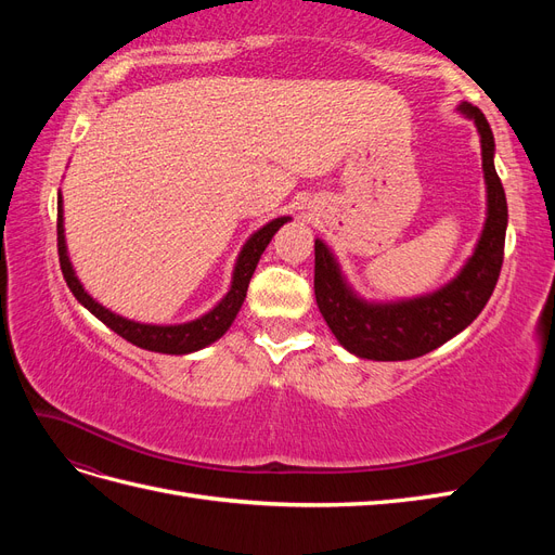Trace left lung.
<instances>
[{"label": "left lung", "mask_w": 555, "mask_h": 555, "mask_svg": "<svg viewBox=\"0 0 555 555\" xmlns=\"http://www.w3.org/2000/svg\"><path fill=\"white\" fill-rule=\"evenodd\" d=\"M481 133L483 176L489 184V217L473 259L444 289L391 306H367L345 284L338 263L314 241V296L319 312L345 349L361 359L408 361L438 349L477 319L495 289L505 259L507 198L493 166V131L483 113L461 104Z\"/></svg>", "instance_id": "obj_1"}]
</instances>
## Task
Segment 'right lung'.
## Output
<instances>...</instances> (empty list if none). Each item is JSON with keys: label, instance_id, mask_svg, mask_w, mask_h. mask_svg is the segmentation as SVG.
Segmentation results:
<instances>
[{"label": "right lung", "instance_id": "1", "mask_svg": "<svg viewBox=\"0 0 555 555\" xmlns=\"http://www.w3.org/2000/svg\"><path fill=\"white\" fill-rule=\"evenodd\" d=\"M287 220L289 217H278V220L259 229L255 236L245 243L241 257H238V263H236V271H233L231 289L222 298L220 306L201 319H196V322L178 324V326H150V324L129 322V319H125L120 314H113L104 306H99L96 300L86 289H82V284L78 282L74 268L69 263V257H66L64 227H62V196L57 198V255H60L62 275H64L66 284H69L72 294L78 298V304L86 306L96 319H102V322L108 328H113L117 335H122L127 343L150 349V351H162V354H190V351H196L201 347L215 343L217 338H222L227 328L233 324V319H236L243 300H245L251 273H255V268L263 255L266 245L271 243L275 231Z\"/></svg>", "mask_w": 555, "mask_h": 555}]
</instances>
